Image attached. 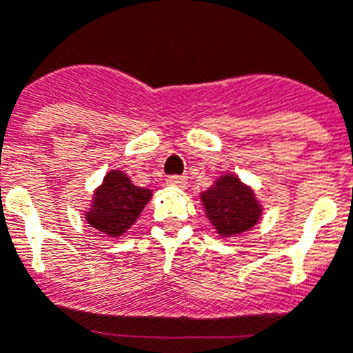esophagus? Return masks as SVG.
Masks as SVG:
<instances>
[{
    "instance_id": "34e87169",
    "label": "esophagus",
    "mask_w": 353,
    "mask_h": 353,
    "mask_svg": "<svg viewBox=\"0 0 353 353\" xmlns=\"http://www.w3.org/2000/svg\"><path fill=\"white\" fill-rule=\"evenodd\" d=\"M166 183L170 187H174V189H185L187 179L185 176H176V174H174V176H168Z\"/></svg>"
}]
</instances>
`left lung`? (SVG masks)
<instances>
[{"mask_svg":"<svg viewBox=\"0 0 353 353\" xmlns=\"http://www.w3.org/2000/svg\"><path fill=\"white\" fill-rule=\"evenodd\" d=\"M208 221L221 239L249 232L261 219L263 207L252 187L232 173L221 174L205 192L199 194Z\"/></svg>","mask_w":353,"mask_h":353,"instance_id":"1","label":"left lung"}]
</instances>
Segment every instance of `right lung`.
I'll list each match as a JSON object with an SVG mask.
<instances>
[{"label":"right lung","instance_id":"obj_1","mask_svg":"<svg viewBox=\"0 0 353 353\" xmlns=\"http://www.w3.org/2000/svg\"><path fill=\"white\" fill-rule=\"evenodd\" d=\"M152 196L154 191L134 185L129 174L111 170L93 191L92 207L84 214L86 223L105 236L118 239L138 221Z\"/></svg>","mask_w":353,"mask_h":353}]
</instances>
